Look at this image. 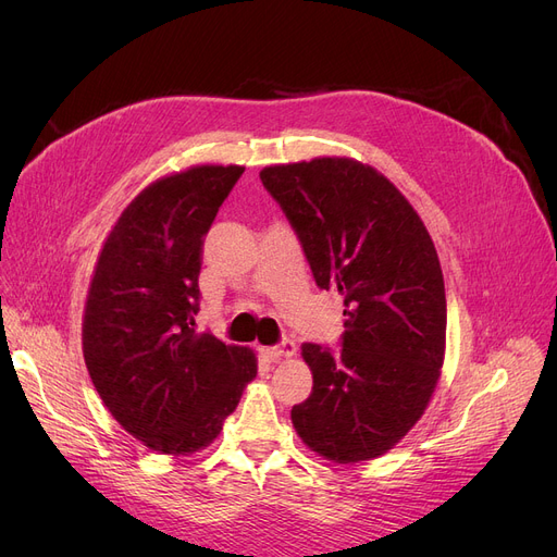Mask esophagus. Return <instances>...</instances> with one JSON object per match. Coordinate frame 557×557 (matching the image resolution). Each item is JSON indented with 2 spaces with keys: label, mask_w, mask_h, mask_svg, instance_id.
I'll use <instances>...</instances> for the list:
<instances>
[{
  "label": "esophagus",
  "mask_w": 557,
  "mask_h": 557,
  "mask_svg": "<svg viewBox=\"0 0 557 557\" xmlns=\"http://www.w3.org/2000/svg\"><path fill=\"white\" fill-rule=\"evenodd\" d=\"M261 355L269 357L271 361H280V359H290L296 355V343L284 338L282 343L273 345V347H261Z\"/></svg>",
  "instance_id": "34e87169"
}]
</instances>
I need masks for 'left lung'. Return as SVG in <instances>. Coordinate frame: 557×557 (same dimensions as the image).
Returning a JSON list of instances; mask_svg holds the SVG:
<instances>
[{
	"label": "left lung",
	"mask_w": 557,
	"mask_h": 557,
	"mask_svg": "<svg viewBox=\"0 0 557 557\" xmlns=\"http://www.w3.org/2000/svg\"><path fill=\"white\" fill-rule=\"evenodd\" d=\"M259 178L298 232L315 284L343 296V349L302 345L311 395L290 408L302 443L347 465L384 456L424 416L441 379V259L406 196L352 158L271 164Z\"/></svg>",
	"instance_id": "left-lung-1"
}]
</instances>
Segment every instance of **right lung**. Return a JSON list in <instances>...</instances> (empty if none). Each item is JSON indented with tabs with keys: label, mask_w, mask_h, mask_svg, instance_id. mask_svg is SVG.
<instances>
[{
	"label": "right lung",
	"mask_w": 557,
	"mask_h": 557,
	"mask_svg": "<svg viewBox=\"0 0 557 557\" xmlns=\"http://www.w3.org/2000/svg\"><path fill=\"white\" fill-rule=\"evenodd\" d=\"M242 173L196 164L141 189L112 225L87 288V372L110 416L158 454L212 445L257 376L250 347L194 332L202 237Z\"/></svg>",
	"instance_id": "add662e5"
}]
</instances>
